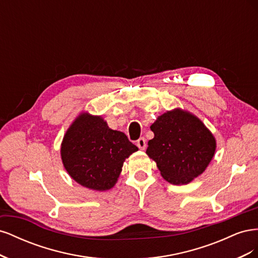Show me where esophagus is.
I'll list each match as a JSON object with an SVG mask.
<instances>
[{
	"label": "esophagus",
	"instance_id": "1",
	"mask_svg": "<svg viewBox=\"0 0 258 258\" xmlns=\"http://www.w3.org/2000/svg\"><path fill=\"white\" fill-rule=\"evenodd\" d=\"M137 145L140 150H145L146 147V140L144 138H140L137 141Z\"/></svg>",
	"mask_w": 258,
	"mask_h": 258
}]
</instances>
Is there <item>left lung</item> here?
Returning a JSON list of instances; mask_svg holds the SVG:
<instances>
[{
    "mask_svg": "<svg viewBox=\"0 0 258 258\" xmlns=\"http://www.w3.org/2000/svg\"><path fill=\"white\" fill-rule=\"evenodd\" d=\"M151 130L154 138L147 143L146 154L171 184L191 182L213 158L216 147L213 135L188 112L174 110L162 114Z\"/></svg>",
    "mask_w": 258,
    "mask_h": 258,
    "instance_id": "obj_1",
    "label": "left lung"
}]
</instances>
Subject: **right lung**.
Instances as JSON below:
<instances>
[{
  "label": "right lung",
  "mask_w": 258,
  "mask_h": 258,
  "mask_svg": "<svg viewBox=\"0 0 258 258\" xmlns=\"http://www.w3.org/2000/svg\"><path fill=\"white\" fill-rule=\"evenodd\" d=\"M137 151L126 135L108 128L101 117L83 114L67 131L61 158L77 183L93 190H107L117 182L124 159Z\"/></svg>",
  "instance_id": "right-lung-1"
}]
</instances>
